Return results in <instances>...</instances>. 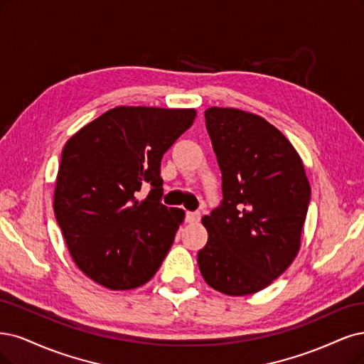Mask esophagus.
<instances>
[{
    "instance_id": "obj_1",
    "label": "esophagus",
    "mask_w": 364,
    "mask_h": 364,
    "mask_svg": "<svg viewBox=\"0 0 364 364\" xmlns=\"http://www.w3.org/2000/svg\"><path fill=\"white\" fill-rule=\"evenodd\" d=\"M186 223H197L200 220V212H190L188 210L185 214Z\"/></svg>"
}]
</instances>
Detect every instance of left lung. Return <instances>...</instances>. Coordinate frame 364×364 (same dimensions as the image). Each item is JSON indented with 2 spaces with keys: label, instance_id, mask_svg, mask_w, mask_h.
<instances>
[{
  "label": "left lung",
  "instance_id": "obj_1",
  "mask_svg": "<svg viewBox=\"0 0 364 364\" xmlns=\"http://www.w3.org/2000/svg\"><path fill=\"white\" fill-rule=\"evenodd\" d=\"M206 129L223 174L221 203L203 217L197 255L205 282L225 295L265 289L295 259L310 205L301 158L256 114L212 107Z\"/></svg>",
  "mask_w": 364,
  "mask_h": 364
}]
</instances>
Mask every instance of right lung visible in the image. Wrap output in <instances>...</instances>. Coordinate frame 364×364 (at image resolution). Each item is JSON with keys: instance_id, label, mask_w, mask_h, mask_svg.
I'll return each instance as SVG.
<instances>
[{"instance_id": "1", "label": "right lung", "mask_w": 364, "mask_h": 364, "mask_svg": "<svg viewBox=\"0 0 364 364\" xmlns=\"http://www.w3.org/2000/svg\"><path fill=\"white\" fill-rule=\"evenodd\" d=\"M196 109L117 107L66 143L54 212L77 267L93 282L127 291L154 277L183 210L162 205L161 161L190 129ZM151 191L136 198L141 186Z\"/></svg>"}]
</instances>
